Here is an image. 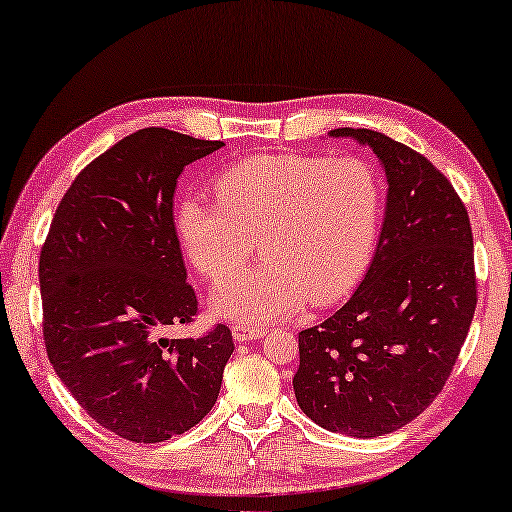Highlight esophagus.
Instances as JSON below:
<instances>
[{"mask_svg": "<svg viewBox=\"0 0 512 512\" xmlns=\"http://www.w3.org/2000/svg\"><path fill=\"white\" fill-rule=\"evenodd\" d=\"M267 331L265 329H258V326H249V324H236L233 326V338L238 342H251V340H258L263 338Z\"/></svg>", "mask_w": 512, "mask_h": 512, "instance_id": "1", "label": "esophagus"}]
</instances>
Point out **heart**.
Returning <instances> with one entry per match:
<instances>
[{
  "label": "heart",
  "mask_w": 512,
  "mask_h": 512,
  "mask_svg": "<svg viewBox=\"0 0 512 512\" xmlns=\"http://www.w3.org/2000/svg\"><path fill=\"white\" fill-rule=\"evenodd\" d=\"M215 201L183 199L174 231L190 263L211 281L265 261L213 290V308L256 324L295 313L304 299L331 304L370 261L381 215V181L356 156L272 154L226 167Z\"/></svg>",
  "instance_id": "1"
}]
</instances>
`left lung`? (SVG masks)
Returning <instances> with one entry per match:
<instances>
[{
    "label": "left lung",
    "mask_w": 512,
    "mask_h": 512,
    "mask_svg": "<svg viewBox=\"0 0 512 512\" xmlns=\"http://www.w3.org/2000/svg\"><path fill=\"white\" fill-rule=\"evenodd\" d=\"M372 147L388 177L383 231L363 283L329 320L299 333L292 379L315 424L354 438L406 426L440 395L476 308L467 208L429 158L370 129H335Z\"/></svg>",
    "instance_id": "1"
}]
</instances>
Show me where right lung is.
<instances>
[{"label":"right lung","mask_w":512,"mask_h":512,"mask_svg":"<svg viewBox=\"0 0 512 512\" xmlns=\"http://www.w3.org/2000/svg\"><path fill=\"white\" fill-rule=\"evenodd\" d=\"M224 142L149 127L88 163L58 204L40 249L43 338L49 363L79 406L131 442H163L208 415L233 354L229 326L167 340L190 324L174 231L183 167Z\"/></svg>","instance_id":"1"}]
</instances>
